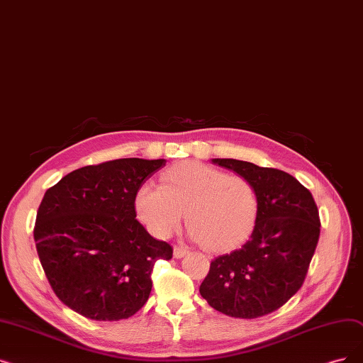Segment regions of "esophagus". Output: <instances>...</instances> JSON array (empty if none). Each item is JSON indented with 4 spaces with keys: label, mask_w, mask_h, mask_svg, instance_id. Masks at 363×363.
<instances>
[{
    "label": "esophagus",
    "mask_w": 363,
    "mask_h": 363,
    "mask_svg": "<svg viewBox=\"0 0 363 363\" xmlns=\"http://www.w3.org/2000/svg\"><path fill=\"white\" fill-rule=\"evenodd\" d=\"M188 250L185 246H182V245H177L175 247H173V258H177V259H179V258H184V257H186L188 255Z\"/></svg>",
    "instance_id": "obj_1"
}]
</instances>
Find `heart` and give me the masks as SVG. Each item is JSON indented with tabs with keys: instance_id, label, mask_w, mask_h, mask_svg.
<instances>
[{
	"instance_id": "obj_1",
	"label": "heart",
	"mask_w": 363,
	"mask_h": 363,
	"mask_svg": "<svg viewBox=\"0 0 363 363\" xmlns=\"http://www.w3.org/2000/svg\"><path fill=\"white\" fill-rule=\"evenodd\" d=\"M160 182L145 184L136 194L139 216L159 238H169L185 212L194 240L211 250H227L242 243L257 224V188L242 175L184 162L163 172Z\"/></svg>"
}]
</instances>
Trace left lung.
Wrapping results in <instances>:
<instances>
[{
    "mask_svg": "<svg viewBox=\"0 0 363 363\" xmlns=\"http://www.w3.org/2000/svg\"><path fill=\"white\" fill-rule=\"evenodd\" d=\"M212 162L255 185L259 212L249 240L211 262L200 294L227 316L261 318L280 308L303 286L320 234L316 201L283 170L234 159Z\"/></svg>",
    "mask_w": 363,
    "mask_h": 363,
    "instance_id": "left-lung-1",
    "label": "left lung"
}]
</instances>
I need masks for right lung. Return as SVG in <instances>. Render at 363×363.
I'll return each mask as SVG.
<instances>
[{"instance_id": "right-lung-1", "label": "right lung", "mask_w": 363, "mask_h": 363, "mask_svg": "<svg viewBox=\"0 0 363 363\" xmlns=\"http://www.w3.org/2000/svg\"><path fill=\"white\" fill-rule=\"evenodd\" d=\"M166 160L118 159L84 166L45 191L37 212L35 246L62 303L93 320L128 319L150 296L157 259L169 243L136 219L135 199Z\"/></svg>"}]
</instances>
